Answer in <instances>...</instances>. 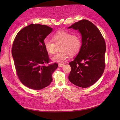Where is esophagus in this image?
Wrapping results in <instances>:
<instances>
[{
  "mask_svg": "<svg viewBox=\"0 0 120 120\" xmlns=\"http://www.w3.org/2000/svg\"><path fill=\"white\" fill-rule=\"evenodd\" d=\"M63 66H64V64H58V67H63Z\"/></svg>",
  "mask_w": 120,
  "mask_h": 120,
  "instance_id": "1",
  "label": "esophagus"
}]
</instances>
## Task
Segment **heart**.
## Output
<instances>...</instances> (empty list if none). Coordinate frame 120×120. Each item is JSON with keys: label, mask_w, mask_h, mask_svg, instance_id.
<instances>
[{"label": "heart", "mask_w": 120, "mask_h": 120, "mask_svg": "<svg viewBox=\"0 0 120 120\" xmlns=\"http://www.w3.org/2000/svg\"><path fill=\"white\" fill-rule=\"evenodd\" d=\"M52 40L45 39L44 45L45 50L50 54L55 52L56 45H60L61 52L57 53L52 57V60L58 63H64L69 57L70 55L75 56L80 51L82 41L81 37L76 34H73L71 32L60 30L52 36Z\"/></svg>", "instance_id": "obj_1"}]
</instances>
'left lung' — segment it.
<instances>
[{
  "label": "left lung",
  "mask_w": 120,
  "mask_h": 120,
  "mask_svg": "<svg viewBox=\"0 0 120 120\" xmlns=\"http://www.w3.org/2000/svg\"><path fill=\"white\" fill-rule=\"evenodd\" d=\"M68 28L78 29L82 40L78 54L69 63L71 70L68 79L76 86L86 88L97 82L104 72L105 42L98 28L87 20L79 21Z\"/></svg>",
  "instance_id": "1"
}]
</instances>
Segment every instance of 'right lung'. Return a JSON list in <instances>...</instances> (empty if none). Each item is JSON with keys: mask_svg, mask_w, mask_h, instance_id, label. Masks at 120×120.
Segmentation results:
<instances>
[{"mask_svg": "<svg viewBox=\"0 0 120 120\" xmlns=\"http://www.w3.org/2000/svg\"><path fill=\"white\" fill-rule=\"evenodd\" d=\"M52 31L47 26L32 24L20 30L13 41L12 55L16 74L30 89L41 90L48 86L58 67L57 63L48 64L51 60L44 45Z\"/></svg>", "mask_w": 120, "mask_h": 120, "instance_id": "add662e5", "label": "right lung"}]
</instances>
